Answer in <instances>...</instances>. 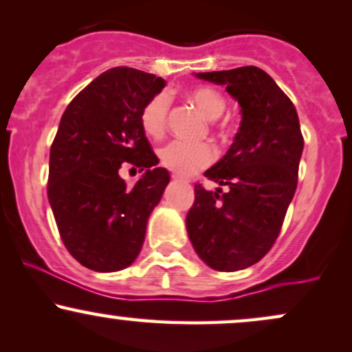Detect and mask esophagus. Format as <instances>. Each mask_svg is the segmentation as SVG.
I'll return each mask as SVG.
<instances>
[{
	"label": "esophagus",
	"mask_w": 352,
	"mask_h": 352,
	"mask_svg": "<svg viewBox=\"0 0 352 352\" xmlns=\"http://www.w3.org/2000/svg\"><path fill=\"white\" fill-rule=\"evenodd\" d=\"M172 179H173V180H177V182H184V177H180L179 173H173Z\"/></svg>",
	"instance_id": "esophagus-1"
}]
</instances>
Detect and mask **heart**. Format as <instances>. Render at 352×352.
Here are the masks:
<instances>
[{
	"label": "heart",
	"mask_w": 352,
	"mask_h": 352,
	"mask_svg": "<svg viewBox=\"0 0 352 352\" xmlns=\"http://www.w3.org/2000/svg\"><path fill=\"white\" fill-rule=\"evenodd\" d=\"M187 98L192 101L206 120L214 121L226 109V100L214 88L197 87L187 91ZM170 98L165 93H157L144 104L141 111V126L144 133L151 138H160L167 128ZM160 160L165 167L172 168L180 175L192 173L208 167L214 160V151L208 144H192L185 141H172L160 151Z\"/></svg>",
	"instance_id": "obj_1"
}]
</instances>
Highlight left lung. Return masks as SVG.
Segmentation results:
<instances>
[{
  "mask_svg": "<svg viewBox=\"0 0 352 352\" xmlns=\"http://www.w3.org/2000/svg\"><path fill=\"white\" fill-rule=\"evenodd\" d=\"M224 85L239 103L241 126L221 160L205 172L226 190L195 185L188 238L211 269L234 272L259 262L272 248L298 180L303 135L289 96L270 75L249 65L195 74Z\"/></svg>",
  "mask_w": 352,
  "mask_h": 352,
  "instance_id": "8db88e82",
  "label": "left lung"
}]
</instances>
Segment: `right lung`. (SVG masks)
Here are the masks:
<instances>
[{
  "label": "right lung",
  "mask_w": 352,
  "mask_h": 352,
  "mask_svg": "<svg viewBox=\"0 0 352 352\" xmlns=\"http://www.w3.org/2000/svg\"><path fill=\"white\" fill-rule=\"evenodd\" d=\"M165 80L129 67L96 77L70 101L50 147L47 197L72 256L96 272L129 267L170 175L157 167L141 111ZM144 171L134 188L121 166Z\"/></svg>",
  "instance_id": "right-lung-1"
}]
</instances>
